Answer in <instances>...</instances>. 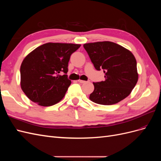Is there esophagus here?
<instances>
[{
	"label": "esophagus",
	"mask_w": 161,
	"mask_h": 161,
	"mask_svg": "<svg viewBox=\"0 0 161 161\" xmlns=\"http://www.w3.org/2000/svg\"><path fill=\"white\" fill-rule=\"evenodd\" d=\"M79 81V82H80V83H85V82H86V81L85 80H78Z\"/></svg>",
	"instance_id": "esophagus-1"
}]
</instances>
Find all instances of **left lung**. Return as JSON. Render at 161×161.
I'll return each mask as SVG.
<instances>
[{
	"label": "left lung",
	"mask_w": 161,
	"mask_h": 161,
	"mask_svg": "<svg viewBox=\"0 0 161 161\" xmlns=\"http://www.w3.org/2000/svg\"><path fill=\"white\" fill-rule=\"evenodd\" d=\"M84 47L97 70H103L105 80L93 82L89 99L97 104L109 105L126 98L138 80L136 60L129 50L105 41L85 43Z\"/></svg>",
	"instance_id": "obj_1"
}]
</instances>
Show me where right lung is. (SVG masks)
Returning <instances> with one entry per match:
<instances>
[{
  "mask_svg": "<svg viewBox=\"0 0 161 161\" xmlns=\"http://www.w3.org/2000/svg\"><path fill=\"white\" fill-rule=\"evenodd\" d=\"M80 44L44 43L24 58L20 68L21 88L31 101L43 107L52 106L65 96L71 80L66 74L72 53Z\"/></svg>",
  "mask_w": 161,
  "mask_h": 161,
  "instance_id": "1",
  "label": "right lung"
}]
</instances>
